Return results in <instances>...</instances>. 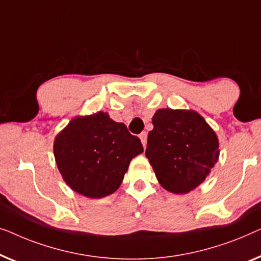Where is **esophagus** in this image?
I'll list each match as a JSON object with an SVG mask.
<instances>
[{
	"label": "esophagus",
	"mask_w": 261,
	"mask_h": 261,
	"mask_svg": "<svg viewBox=\"0 0 261 261\" xmlns=\"http://www.w3.org/2000/svg\"><path fill=\"white\" fill-rule=\"evenodd\" d=\"M139 138H141V142H142V144H143V146H146V142H148V134H146V132L144 131V132H142L141 135H139Z\"/></svg>",
	"instance_id": "34e87169"
}]
</instances>
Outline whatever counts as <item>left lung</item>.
Returning <instances> with one entry per match:
<instances>
[{
  "label": "left lung",
  "instance_id": "obj_1",
  "mask_svg": "<svg viewBox=\"0 0 261 261\" xmlns=\"http://www.w3.org/2000/svg\"><path fill=\"white\" fill-rule=\"evenodd\" d=\"M145 156L164 189L186 194L207 177L219 157L215 132L195 111L161 109L152 118Z\"/></svg>",
  "mask_w": 261,
  "mask_h": 261
}]
</instances>
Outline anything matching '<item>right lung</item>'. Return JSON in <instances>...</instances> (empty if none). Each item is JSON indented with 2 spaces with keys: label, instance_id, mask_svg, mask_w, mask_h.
<instances>
[{
  "label": "right lung",
  "instance_id": "1",
  "mask_svg": "<svg viewBox=\"0 0 261 261\" xmlns=\"http://www.w3.org/2000/svg\"><path fill=\"white\" fill-rule=\"evenodd\" d=\"M142 152L141 139L105 112L72 119L54 142V156L65 182L91 199L115 193L131 160Z\"/></svg>",
  "mask_w": 261,
  "mask_h": 261
}]
</instances>
